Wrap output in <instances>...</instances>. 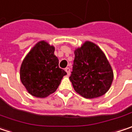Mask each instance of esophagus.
Returning <instances> with one entry per match:
<instances>
[{"label":"esophagus","mask_w":132,"mask_h":132,"mask_svg":"<svg viewBox=\"0 0 132 132\" xmlns=\"http://www.w3.org/2000/svg\"><path fill=\"white\" fill-rule=\"evenodd\" d=\"M65 71L67 72V75L68 76H70V74H71V69L69 68H65Z\"/></svg>","instance_id":"obj_1"}]
</instances>
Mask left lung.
Listing matches in <instances>:
<instances>
[{
    "label": "left lung",
    "instance_id": "1",
    "mask_svg": "<svg viewBox=\"0 0 132 132\" xmlns=\"http://www.w3.org/2000/svg\"><path fill=\"white\" fill-rule=\"evenodd\" d=\"M69 77L74 90L86 98L104 95L112 84L113 72L104 53L94 43L86 41L74 51Z\"/></svg>",
    "mask_w": 132,
    "mask_h": 132
}]
</instances>
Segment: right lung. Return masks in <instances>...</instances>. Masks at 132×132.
<instances>
[{"instance_id":"add662e5","label":"right lung","mask_w":132,"mask_h":132,"mask_svg":"<svg viewBox=\"0 0 132 132\" xmlns=\"http://www.w3.org/2000/svg\"><path fill=\"white\" fill-rule=\"evenodd\" d=\"M55 47L44 40L38 42L24 59L20 79L28 93L37 98H46L58 89L67 73L59 67L54 55Z\"/></svg>"}]
</instances>
